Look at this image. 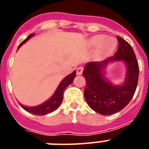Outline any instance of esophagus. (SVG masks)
Returning a JSON list of instances; mask_svg holds the SVG:
<instances>
[{
    "label": "esophagus",
    "instance_id": "34e87169",
    "mask_svg": "<svg viewBox=\"0 0 149 149\" xmlns=\"http://www.w3.org/2000/svg\"><path fill=\"white\" fill-rule=\"evenodd\" d=\"M83 68L82 67H79V68H77V75H81L82 73H83Z\"/></svg>",
    "mask_w": 149,
    "mask_h": 149
}]
</instances>
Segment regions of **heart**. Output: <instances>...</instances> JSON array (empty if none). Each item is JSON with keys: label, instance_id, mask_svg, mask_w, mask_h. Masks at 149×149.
<instances>
[{"label": "heart", "instance_id": "obj_1", "mask_svg": "<svg viewBox=\"0 0 149 149\" xmlns=\"http://www.w3.org/2000/svg\"><path fill=\"white\" fill-rule=\"evenodd\" d=\"M91 47L97 48L100 56H107L111 55L117 47V40L113 37L107 38L105 36H93L89 41Z\"/></svg>", "mask_w": 149, "mask_h": 149}]
</instances>
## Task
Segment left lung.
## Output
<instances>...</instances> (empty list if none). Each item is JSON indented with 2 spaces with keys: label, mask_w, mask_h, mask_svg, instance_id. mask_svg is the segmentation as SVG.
I'll use <instances>...</instances> for the list:
<instances>
[{
  "label": "left lung",
  "mask_w": 149,
  "mask_h": 149,
  "mask_svg": "<svg viewBox=\"0 0 149 149\" xmlns=\"http://www.w3.org/2000/svg\"><path fill=\"white\" fill-rule=\"evenodd\" d=\"M118 49L113 56L100 62H90L85 65L83 76L86 86L84 97L93 111L103 115H110L121 111L131 101L136 91L139 67L136 56L129 43L117 36ZM122 61L127 73L122 85L116 86L104 77L103 71L110 62Z\"/></svg>",
  "instance_id": "obj_1"
}]
</instances>
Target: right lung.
<instances>
[{
	"mask_svg": "<svg viewBox=\"0 0 149 149\" xmlns=\"http://www.w3.org/2000/svg\"><path fill=\"white\" fill-rule=\"evenodd\" d=\"M34 35H35L34 33L29 35L28 36V38L26 39H24L20 44L19 46H18V49L23 44L26 42L29 38H31ZM75 77H76V71H73L71 74L68 75L67 77H65L62 80L60 84H59V85L58 86L53 95L48 100L44 102L43 104H39V105L36 107H26L21 104H20V105H21V107L24 110H25V111L29 112V113H32V114H36V115H45V114H48V113L53 112L54 111H56V109L60 106L61 103H62L63 99V92L65 91V89L67 87V86L72 84Z\"/></svg>",
	"mask_w": 149,
	"mask_h": 149,
	"instance_id": "add662e5",
	"label": "right lung"
}]
</instances>
